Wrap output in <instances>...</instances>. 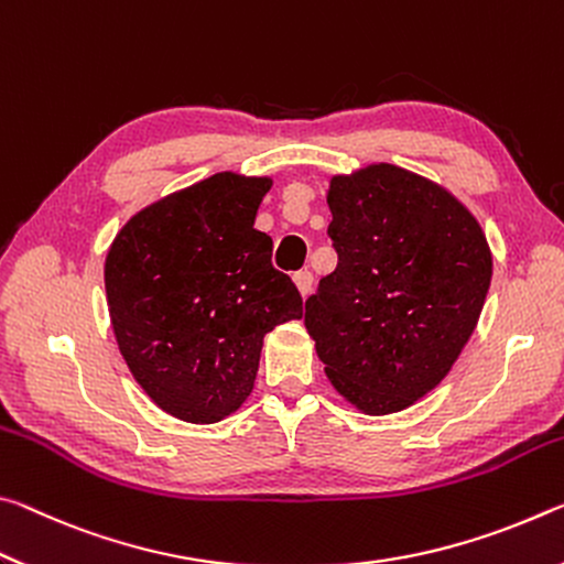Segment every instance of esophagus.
<instances>
[{
  "label": "esophagus",
  "mask_w": 564,
  "mask_h": 564,
  "mask_svg": "<svg viewBox=\"0 0 564 564\" xmlns=\"http://www.w3.org/2000/svg\"><path fill=\"white\" fill-rule=\"evenodd\" d=\"M292 280H294V288L300 290L302 297H307V294L312 292V272H307V270L297 272V274L292 276Z\"/></svg>",
  "instance_id": "34e87169"
}]
</instances>
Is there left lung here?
<instances>
[{
    "label": "left lung",
    "mask_w": 564,
    "mask_h": 564,
    "mask_svg": "<svg viewBox=\"0 0 564 564\" xmlns=\"http://www.w3.org/2000/svg\"><path fill=\"white\" fill-rule=\"evenodd\" d=\"M335 272L304 327L335 390L365 414L408 410L445 380L477 327L492 252L442 184L397 164L329 180Z\"/></svg>",
    "instance_id": "left-lung-1"
}]
</instances>
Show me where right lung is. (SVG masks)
Returning <instances> with one entry per match:
<instances>
[{
    "label": "right lung",
    "mask_w": 564,
    "mask_h": 564,
    "mask_svg": "<svg viewBox=\"0 0 564 564\" xmlns=\"http://www.w3.org/2000/svg\"><path fill=\"white\" fill-rule=\"evenodd\" d=\"M272 177L217 172L127 219L107 249L115 339L147 397L172 417L212 424L242 408L264 335L302 317L254 217Z\"/></svg>",
    "instance_id": "obj_1"
}]
</instances>
